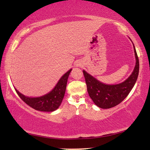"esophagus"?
<instances>
[{
  "label": "esophagus",
  "mask_w": 150,
  "mask_h": 150,
  "mask_svg": "<svg viewBox=\"0 0 150 150\" xmlns=\"http://www.w3.org/2000/svg\"><path fill=\"white\" fill-rule=\"evenodd\" d=\"M81 63H79L77 64V66H81Z\"/></svg>",
  "instance_id": "34e87169"
}]
</instances>
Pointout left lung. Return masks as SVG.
<instances>
[{"instance_id":"1","label":"left lung","mask_w":150,"mask_h":150,"mask_svg":"<svg viewBox=\"0 0 150 150\" xmlns=\"http://www.w3.org/2000/svg\"><path fill=\"white\" fill-rule=\"evenodd\" d=\"M132 44L136 59L135 66L132 74L122 83L115 85L102 83L83 69L88 93L98 107L106 109L117 106L128 96L136 83L139 75V62L134 45L133 43Z\"/></svg>"}]
</instances>
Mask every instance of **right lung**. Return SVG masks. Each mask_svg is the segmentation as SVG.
<instances>
[{"label": "right lung", "mask_w": 150, "mask_h": 150, "mask_svg": "<svg viewBox=\"0 0 150 150\" xmlns=\"http://www.w3.org/2000/svg\"><path fill=\"white\" fill-rule=\"evenodd\" d=\"M71 69H69L61 77L57 85L50 92L40 97H28L20 93L16 88L15 89L20 98L34 109L44 112L54 111L61 105L64 98L67 79Z\"/></svg>", "instance_id": "right-lung-1"}]
</instances>
